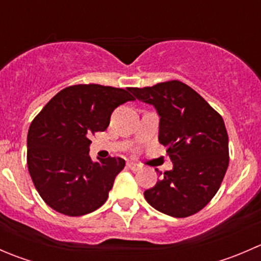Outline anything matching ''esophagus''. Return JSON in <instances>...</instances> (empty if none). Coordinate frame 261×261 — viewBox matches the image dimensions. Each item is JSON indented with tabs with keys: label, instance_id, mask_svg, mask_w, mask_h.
Listing matches in <instances>:
<instances>
[{
	"label": "esophagus",
	"instance_id": "34e87169",
	"mask_svg": "<svg viewBox=\"0 0 261 261\" xmlns=\"http://www.w3.org/2000/svg\"><path fill=\"white\" fill-rule=\"evenodd\" d=\"M126 165H127L128 169H131L133 172H138V170L141 169V165L136 164V163H133V162H128Z\"/></svg>",
	"mask_w": 261,
	"mask_h": 261
}]
</instances>
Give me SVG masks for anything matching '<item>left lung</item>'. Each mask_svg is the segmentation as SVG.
Instances as JSON below:
<instances>
[{
  "label": "left lung",
  "mask_w": 261,
  "mask_h": 261,
  "mask_svg": "<svg viewBox=\"0 0 261 261\" xmlns=\"http://www.w3.org/2000/svg\"><path fill=\"white\" fill-rule=\"evenodd\" d=\"M130 92L155 107L160 117L159 143L168 147L173 162V169L144 192L147 203L172 217L201 211L217 193L228 167V136L222 117L179 81Z\"/></svg>",
  "instance_id": "left-lung-1"
}]
</instances>
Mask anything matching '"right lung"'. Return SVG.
Here are the masks:
<instances>
[{
	"mask_svg": "<svg viewBox=\"0 0 261 261\" xmlns=\"http://www.w3.org/2000/svg\"><path fill=\"white\" fill-rule=\"evenodd\" d=\"M130 88L77 84L55 94L31 122L28 168L49 207L67 216L96 211L109 198L121 158L92 162L89 136L105 131L116 107L134 101Z\"/></svg>",
	"mask_w": 261,
	"mask_h": 261,
	"instance_id": "add662e5",
	"label": "right lung"
}]
</instances>
